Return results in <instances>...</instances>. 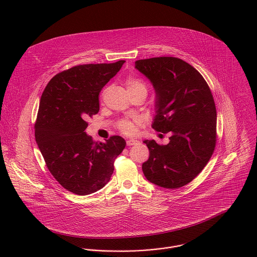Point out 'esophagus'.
Returning a JSON list of instances; mask_svg holds the SVG:
<instances>
[{"label":"esophagus","mask_w":257,"mask_h":257,"mask_svg":"<svg viewBox=\"0 0 257 257\" xmlns=\"http://www.w3.org/2000/svg\"><path fill=\"white\" fill-rule=\"evenodd\" d=\"M139 141L138 140H135V139H129L127 140V145L128 146H132V145H135V144H138Z\"/></svg>","instance_id":"34e87169"}]
</instances>
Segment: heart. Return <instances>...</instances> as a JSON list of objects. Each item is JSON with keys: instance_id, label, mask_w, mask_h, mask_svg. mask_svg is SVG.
I'll return each instance as SVG.
<instances>
[{"instance_id": "obj_1", "label": "heart", "mask_w": 257, "mask_h": 257, "mask_svg": "<svg viewBox=\"0 0 257 257\" xmlns=\"http://www.w3.org/2000/svg\"><path fill=\"white\" fill-rule=\"evenodd\" d=\"M126 87H127V91L128 93H133V92H147V87L146 85L143 83V81H141L140 79L134 77V76H129L126 80ZM118 128L119 130L126 134V135H132L136 132V125L133 121L131 120H121L118 123Z\"/></svg>"}]
</instances>
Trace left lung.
Masks as SVG:
<instances>
[{
	"label": "left lung",
	"mask_w": 257,
	"mask_h": 257,
	"mask_svg": "<svg viewBox=\"0 0 257 257\" xmlns=\"http://www.w3.org/2000/svg\"><path fill=\"white\" fill-rule=\"evenodd\" d=\"M135 68L152 83L155 117L152 128L170 133V142L143 141L150 152L142 170L151 183L175 189L191 182L211 158L216 144V108L202 75L175 57L135 62Z\"/></svg>",
	"instance_id": "8db88e82"
}]
</instances>
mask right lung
Listing matches in <instances>:
<instances>
[{"mask_svg": "<svg viewBox=\"0 0 257 257\" xmlns=\"http://www.w3.org/2000/svg\"><path fill=\"white\" fill-rule=\"evenodd\" d=\"M124 63L75 66L54 76L42 94L36 142L54 178L77 195L103 188L125 148L121 136L94 142L85 132L86 119L99 112V93Z\"/></svg>", "mask_w": 257, "mask_h": 257, "instance_id": "add662e5", "label": "right lung"}]
</instances>
